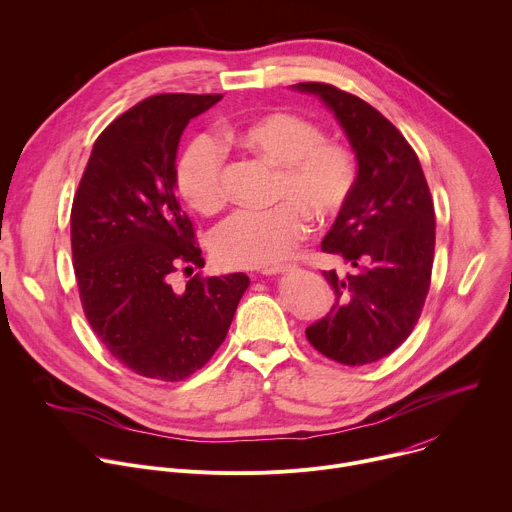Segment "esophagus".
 <instances>
[{
    "label": "esophagus",
    "instance_id": "obj_1",
    "mask_svg": "<svg viewBox=\"0 0 512 512\" xmlns=\"http://www.w3.org/2000/svg\"><path fill=\"white\" fill-rule=\"evenodd\" d=\"M293 270H295V266L287 264V266H274V268H266V270H262V274H266V276H276V274H289V272H293Z\"/></svg>",
    "mask_w": 512,
    "mask_h": 512
}]
</instances>
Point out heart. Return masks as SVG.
Masks as SVG:
<instances>
[{
  "mask_svg": "<svg viewBox=\"0 0 512 512\" xmlns=\"http://www.w3.org/2000/svg\"><path fill=\"white\" fill-rule=\"evenodd\" d=\"M227 138L278 166L276 199L266 211H236L211 234L213 258L225 268H270L287 260L307 236L309 219L342 211L356 187L352 150L323 140L317 124L289 111H274L227 130ZM181 197L199 213L223 203V148L207 134L191 140L177 166Z\"/></svg>",
  "mask_w": 512,
  "mask_h": 512,
  "instance_id": "obj_1",
  "label": "heart"
}]
</instances>
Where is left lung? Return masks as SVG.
I'll return each instance as SVG.
<instances>
[{"label": "left lung", "instance_id": "8db88e82", "mask_svg": "<svg viewBox=\"0 0 512 512\" xmlns=\"http://www.w3.org/2000/svg\"><path fill=\"white\" fill-rule=\"evenodd\" d=\"M293 89L319 97L358 162L354 193L321 242L354 270H323L335 301L305 333L329 360L364 366L399 348L419 321L435 250L431 193L415 150L378 109L325 83Z\"/></svg>", "mask_w": 512, "mask_h": 512}]
</instances>
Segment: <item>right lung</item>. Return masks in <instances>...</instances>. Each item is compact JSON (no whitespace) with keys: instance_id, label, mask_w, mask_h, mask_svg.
<instances>
[{"instance_id":"1","label":"right lung","mask_w":512,"mask_h":512,"mask_svg":"<svg viewBox=\"0 0 512 512\" xmlns=\"http://www.w3.org/2000/svg\"><path fill=\"white\" fill-rule=\"evenodd\" d=\"M221 95L162 93L134 105L95 140L71 211V246L85 317L132 372L177 382L223 344L250 278L193 276V223L177 199V150L187 124Z\"/></svg>"}]
</instances>
